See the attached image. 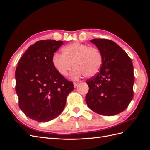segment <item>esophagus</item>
<instances>
[{
    "label": "esophagus",
    "mask_w": 150,
    "mask_h": 150,
    "mask_svg": "<svg viewBox=\"0 0 150 150\" xmlns=\"http://www.w3.org/2000/svg\"><path fill=\"white\" fill-rule=\"evenodd\" d=\"M79 83H73V84H74V86L75 88H76L77 86H78L79 85Z\"/></svg>",
    "instance_id": "esophagus-1"
}]
</instances>
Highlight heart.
Returning <instances> with one entry per match:
<instances>
[{"label":"heart","instance_id":"1","mask_svg":"<svg viewBox=\"0 0 150 150\" xmlns=\"http://www.w3.org/2000/svg\"><path fill=\"white\" fill-rule=\"evenodd\" d=\"M62 52L54 53L52 57L54 67L62 76H67L73 66L71 78L74 79L84 75L91 78L101 69L103 55L96 47L77 42L64 46Z\"/></svg>","mask_w":150,"mask_h":150}]
</instances>
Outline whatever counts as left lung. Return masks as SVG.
Returning a JSON list of instances; mask_svg holds the SVG:
<instances>
[{
	"label": "left lung",
	"mask_w": 150,
	"mask_h": 150,
	"mask_svg": "<svg viewBox=\"0 0 150 150\" xmlns=\"http://www.w3.org/2000/svg\"><path fill=\"white\" fill-rule=\"evenodd\" d=\"M103 55L97 75L86 81L89 91L86 102L94 112L114 116L123 111L133 98V66L128 54L111 40H91Z\"/></svg>",
	"instance_id": "1"
}]
</instances>
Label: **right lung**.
<instances>
[{
	"instance_id": "1",
	"label": "right lung",
	"mask_w": 150,
	"mask_h": 150,
	"mask_svg": "<svg viewBox=\"0 0 150 150\" xmlns=\"http://www.w3.org/2000/svg\"><path fill=\"white\" fill-rule=\"evenodd\" d=\"M63 41L47 39L27 49L16 70V91L21 110L29 118L47 122L61 114L73 83L54 67L52 57Z\"/></svg>"
}]
</instances>
